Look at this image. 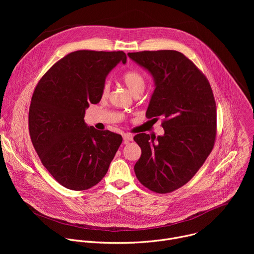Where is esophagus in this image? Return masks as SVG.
<instances>
[{"instance_id": "obj_1", "label": "esophagus", "mask_w": 254, "mask_h": 254, "mask_svg": "<svg viewBox=\"0 0 254 254\" xmlns=\"http://www.w3.org/2000/svg\"><path fill=\"white\" fill-rule=\"evenodd\" d=\"M123 138H124L125 142H127V141L132 140V139H133V136H132V134H130V133H124V134H123Z\"/></svg>"}]
</instances>
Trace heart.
<instances>
[{
	"mask_svg": "<svg viewBox=\"0 0 254 254\" xmlns=\"http://www.w3.org/2000/svg\"><path fill=\"white\" fill-rule=\"evenodd\" d=\"M124 82L127 85V87L130 90L132 94H134L137 91H143L144 86H146V80H144L143 76L137 71H128L127 73H125L124 77ZM111 90V83L106 81L101 90V94L103 97L108 96Z\"/></svg>",
	"mask_w": 254,
	"mask_h": 254,
	"instance_id": "obj_1",
	"label": "heart"
}]
</instances>
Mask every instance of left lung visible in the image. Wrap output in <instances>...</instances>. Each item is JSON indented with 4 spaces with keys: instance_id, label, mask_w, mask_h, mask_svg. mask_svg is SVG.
<instances>
[{
    "instance_id": "obj_1",
    "label": "left lung",
    "mask_w": 254,
    "mask_h": 254,
    "mask_svg": "<svg viewBox=\"0 0 254 254\" xmlns=\"http://www.w3.org/2000/svg\"><path fill=\"white\" fill-rule=\"evenodd\" d=\"M127 56L154 79L146 116L165 118L163 135H134L141 149L134 173L144 187L169 193L189 182L214 147L217 114L213 92L205 75L181 52L142 51Z\"/></svg>"
}]
</instances>
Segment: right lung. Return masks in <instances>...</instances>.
Instances as JSON below:
<instances>
[{"label":"right lung","instance_id":"right-lung-1","mask_svg":"<svg viewBox=\"0 0 254 254\" xmlns=\"http://www.w3.org/2000/svg\"><path fill=\"white\" fill-rule=\"evenodd\" d=\"M123 51L79 50L56 62L36 86L29 110V131L43 166L63 187L87 190L107 173L123 137L84 122L89 104L100 101L107 74Z\"/></svg>","mask_w":254,"mask_h":254}]
</instances>
